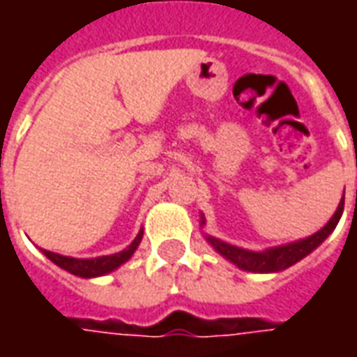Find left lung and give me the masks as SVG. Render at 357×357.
<instances>
[{
    "instance_id": "1",
    "label": "left lung",
    "mask_w": 357,
    "mask_h": 357,
    "mask_svg": "<svg viewBox=\"0 0 357 357\" xmlns=\"http://www.w3.org/2000/svg\"><path fill=\"white\" fill-rule=\"evenodd\" d=\"M342 210H344V195H342V201L338 202L337 212L331 216L329 222L323 225L319 231H315L314 235H310L306 239L292 241V243H287V245L266 248V250H248V248L235 247L231 243L216 239V237H212L208 233H204V239H206L210 247L216 250L218 255L224 256L225 260L235 264L243 271L277 273V271H283V269L291 268L296 262H300L310 252H314L315 248L319 247L323 241L335 231L338 220L342 216ZM204 224H206V220H204V214H201V227H204Z\"/></svg>"
}]
</instances>
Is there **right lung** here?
Returning a JSON list of instances; mask_svg holds the SVG:
<instances>
[{"instance_id": "add662e5", "label": "right lung", "mask_w": 357, "mask_h": 357, "mask_svg": "<svg viewBox=\"0 0 357 357\" xmlns=\"http://www.w3.org/2000/svg\"><path fill=\"white\" fill-rule=\"evenodd\" d=\"M141 239H143V229H139L137 237L116 255L109 256H97V258H73V256H63L57 255V252H51V250H45L42 248V252L45 258H50L51 262L59 266L61 269H65L73 275H78L82 279H93V277L107 275L110 271L118 269L122 264H126L133 256V252L139 247Z\"/></svg>"}]
</instances>
